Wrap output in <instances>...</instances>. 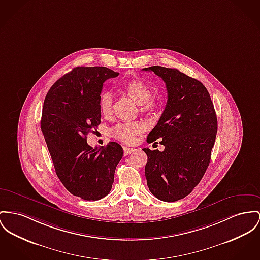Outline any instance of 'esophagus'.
I'll return each instance as SVG.
<instances>
[{
	"label": "esophagus",
	"instance_id": "obj_1",
	"mask_svg": "<svg viewBox=\"0 0 260 260\" xmlns=\"http://www.w3.org/2000/svg\"><path fill=\"white\" fill-rule=\"evenodd\" d=\"M124 156H127V155H129V154H131L132 152H134L135 151V149H132V148H126V147H124Z\"/></svg>",
	"mask_w": 260,
	"mask_h": 260
}]
</instances>
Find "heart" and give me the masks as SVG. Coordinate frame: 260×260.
Segmentation results:
<instances>
[{
  "label": "heart",
  "instance_id": "1",
  "mask_svg": "<svg viewBox=\"0 0 260 260\" xmlns=\"http://www.w3.org/2000/svg\"><path fill=\"white\" fill-rule=\"evenodd\" d=\"M124 91L140 105L142 112H153L157 109V104L152 100L153 91L141 80H131L123 85ZM113 94L110 91H103L100 95L99 106L104 117H109L112 113ZM143 130V126L138 122L119 123L112 128V135L126 144L134 142L135 136Z\"/></svg>",
  "mask_w": 260,
  "mask_h": 260
}]
</instances>
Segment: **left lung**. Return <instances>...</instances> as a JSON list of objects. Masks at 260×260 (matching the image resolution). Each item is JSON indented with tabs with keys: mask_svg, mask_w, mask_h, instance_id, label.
Here are the masks:
<instances>
[{
	"mask_svg": "<svg viewBox=\"0 0 260 260\" xmlns=\"http://www.w3.org/2000/svg\"><path fill=\"white\" fill-rule=\"evenodd\" d=\"M152 71L166 83L168 102L147 142L157 139L162 152L143 149L148 161L145 175L150 191L157 199L173 202L187 196L207 170L218 121L205 86L177 69L160 66Z\"/></svg>",
	"mask_w": 260,
	"mask_h": 260,
	"instance_id": "left-lung-1",
	"label": "left lung"
}]
</instances>
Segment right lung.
Segmentation results:
<instances>
[{"instance_id":"1","label":"right lung","mask_w":260,"mask_h":260,"mask_svg":"<svg viewBox=\"0 0 260 260\" xmlns=\"http://www.w3.org/2000/svg\"><path fill=\"white\" fill-rule=\"evenodd\" d=\"M119 73L106 67H76L60 78L44 100L41 131L55 172L66 189L84 200H100L111 190L123 156L116 142L93 149L87 136L101 124L104 83Z\"/></svg>"}]
</instances>
